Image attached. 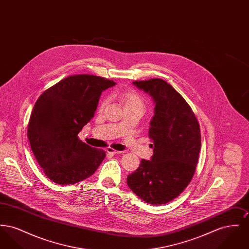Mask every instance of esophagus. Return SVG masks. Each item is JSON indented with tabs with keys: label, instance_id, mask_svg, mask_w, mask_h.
Wrapping results in <instances>:
<instances>
[{
	"label": "esophagus",
	"instance_id": "esophagus-1",
	"mask_svg": "<svg viewBox=\"0 0 249 249\" xmlns=\"http://www.w3.org/2000/svg\"><path fill=\"white\" fill-rule=\"evenodd\" d=\"M107 153H108V154L112 155L120 154V153H121L120 151H118V150H115V149H114V148H112V147H107Z\"/></svg>",
	"mask_w": 249,
	"mask_h": 249
}]
</instances>
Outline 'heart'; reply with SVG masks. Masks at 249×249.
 I'll return each instance as SVG.
<instances>
[{
	"label": "heart",
	"mask_w": 249,
	"mask_h": 249,
	"mask_svg": "<svg viewBox=\"0 0 249 249\" xmlns=\"http://www.w3.org/2000/svg\"><path fill=\"white\" fill-rule=\"evenodd\" d=\"M119 100L124 105L125 108L128 107H141L143 109L144 102L142 96L139 94L136 90L133 89H128L120 92L119 94ZM107 104V99L105 98L101 104H100V109H104Z\"/></svg>",
	"instance_id": "1"
}]
</instances>
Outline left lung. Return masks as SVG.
Wrapping results in <instances>:
<instances>
[{"label": "left lung", "instance_id": "8db88e82", "mask_svg": "<svg viewBox=\"0 0 249 249\" xmlns=\"http://www.w3.org/2000/svg\"><path fill=\"white\" fill-rule=\"evenodd\" d=\"M133 84L156 104L148 132L154 153L151 160H141L127 184L142 201L163 204L178 197L194 176L201 149L200 125L190 105L164 80Z\"/></svg>", "mask_w": 249, "mask_h": 249}]
</instances>
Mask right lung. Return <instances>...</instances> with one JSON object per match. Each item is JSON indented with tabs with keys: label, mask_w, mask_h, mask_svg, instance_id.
I'll use <instances>...</instances> for the list:
<instances>
[{
	"label": "right lung",
	"mask_w": 249,
	"mask_h": 249,
	"mask_svg": "<svg viewBox=\"0 0 249 249\" xmlns=\"http://www.w3.org/2000/svg\"><path fill=\"white\" fill-rule=\"evenodd\" d=\"M113 80L91 74L65 77L45 90L31 114L28 138L45 175L59 185L75 184L95 173L106 158L78 138L93 118L102 92Z\"/></svg>",
	"instance_id": "1"
}]
</instances>
